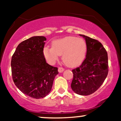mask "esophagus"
<instances>
[{
  "instance_id": "34e87169",
  "label": "esophagus",
  "mask_w": 121,
  "mask_h": 121,
  "mask_svg": "<svg viewBox=\"0 0 121 121\" xmlns=\"http://www.w3.org/2000/svg\"><path fill=\"white\" fill-rule=\"evenodd\" d=\"M64 70V69L62 67H59V68H58V71H59V73H62Z\"/></svg>"
}]
</instances>
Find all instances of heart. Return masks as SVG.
Here are the masks:
<instances>
[{
    "mask_svg": "<svg viewBox=\"0 0 121 121\" xmlns=\"http://www.w3.org/2000/svg\"><path fill=\"white\" fill-rule=\"evenodd\" d=\"M52 48L45 47L43 53L51 64H53L62 55V60L69 67L78 66L82 62L86 53V44L84 40L69 36L55 40Z\"/></svg>",
    "mask_w": 121,
    "mask_h": 121,
    "instance_id": "heart-1",
    "label": "heart"
}]
</instances>
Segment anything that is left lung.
Returning <instances> with one entry per match:
<instances>
[{"label": "left lung", "instance_id": "1", "mask_svg": "<svg viewBox=\"0 0 121 121\" xmlns=\"http://www.w3.org/2000/svg\"><path fill=\"white\" fill-rule=\"evenodd\" d=\"M80 36L85 39L86 55L81 65L72 70L71 87L76 93L87 95L95 92L108 76V53L99 41L82 35Z\"/></svg>", "mask_w": 121, "mask_h": 121}]
</instances>
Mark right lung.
I'll return each mask as SVG.
<instances>
[{
    "instance_id": "obj_1",
    "label": "right lung",
    "mask_w": 121,
    "mask_h": 121,
    "mask_svg": "<svg viewBox=\"0 0 121 121\" xmlns=\"http://www.w3.org/2000/svg\"><path fill=\"white\" fill-rule=\"evenodd\" d=\"M44 36H34L18 45L11 59V72L15 85L23 93L39 99L52 89L57 67L47 63L43 53Z\"/></svg>"
}]
</instances>
